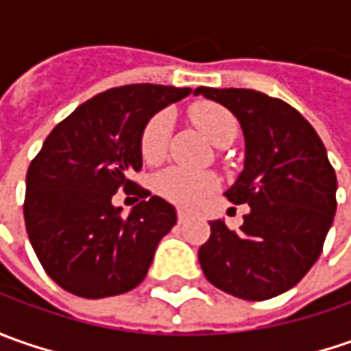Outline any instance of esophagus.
<instances>
[{"label":"esophagus","mask_w":351,"mask_h":351,"mask_svg":"<svg viewBox=\"0 0 351 351\" xmlns=\"http://www.w3.org/2000/svg\"><path fill=\"white\" fill-rule=\"evenodd\" d=\"M189 219V210L187 209H178V223L182 224Z\"/></svg>","instance_id":"1"}]
</instances>
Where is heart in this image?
<instances>
[{
	"instance_id": "obj_1",
	"label": "heart",
	"mask_w": 351,
	"mask_h": 351,
	"mask_svg": "<svg viewBox=\"0 0 351 351\" xmlns=\"http://www.w3.org/2000/svg\"><path fill=\"white\" fill-rule=\"evenodd\" d=\"M189 113L199 130L213 144L219 146L226 141H234L236 132H238V121L226 107L213 101H199L191 107ZM169 130H171V119L168 113H156L144 125L138 148H141L142 160L146 164H158L166 156ZM154 189L162 199H166L173 205L191 207L217 189V180L210 173L169 168L156 176Z\"/></svg>"
}]
</instances>
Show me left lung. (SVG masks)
<instances>
[{
  "instance_id": "obj_1",
  "label": "left lung",
  "mask_w": 351,
  "mask_h": 351,
  "mask_svg": "<svg viewBox=\"0 0 351 351\" xmlns=\"http://www.w3.org/2000/svg\"><path fill=\"white\" fill-rule=\"evenodd\" d=\"M240 121L244 169L224 193L250 205L240 230L213 221L199 248L215 287L265 301L295 287L318 260L336 213V171L317 130L289 103L256 89L197 88Z\"/></svg>"
}]
</instances>
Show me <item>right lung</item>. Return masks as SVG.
Returning a JSON list of instances; mask_svg holds the SVG:
<instances>
[{
	"instance_id": "1",
	"label": "right lung",
	"mask_w": 351,
	"mask_h": 351,
	"mask_svg": "<svg viewBox=\"0 0 351 351\" xmlns=\"http://www.w3.org/2000/svg\"><path fill=\"white\" fill-rule=\"evenodd\" d=\"M189 88L130 84L82 103L47 136L27 169L25 226L34 254L62 289L101 299L134 289L176 209L130 180L141 171L138 142L160 109ZM119 189L143 201L128 217L110 199Z\"/></svg>"
}]
</instances>
